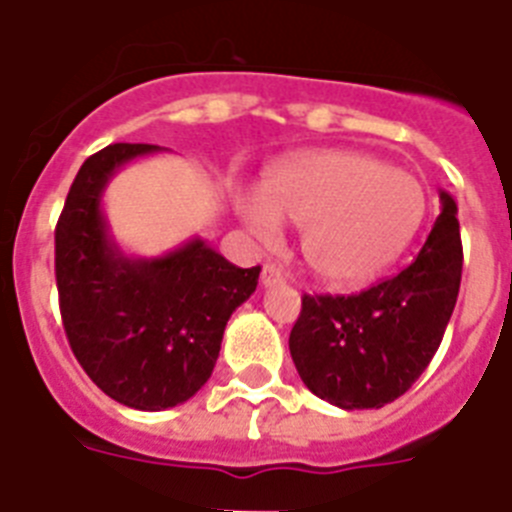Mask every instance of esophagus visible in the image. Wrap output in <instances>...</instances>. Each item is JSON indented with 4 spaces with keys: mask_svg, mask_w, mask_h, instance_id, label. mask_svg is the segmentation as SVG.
I'll use <instances>...</instances> for the list:
<instances>
[{
    "mask_svg": "<svg viewBox=\"0 0 512 512\" xmlns=\"http://www.w3.org/2000/svg\"><path fill=\"white\" fill-rule=\"evenodd\" d=\"M260 283H263L265 289H270V286H278V283H283V270L278 268V265L268 263L263 268V276H260Z\"/></svg>",
    "mask_w": 512,
    "mask_h": 512,
    "instance_id": "1",
    "label": "esophagus"
}]
</instances>
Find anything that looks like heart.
I'll return each instance as SVG.
<instances>
[{"mask_svg":"<svg viewBox=\"0 0 512 512\" xmlns=\"http://www.w3.org/2000/svg\"><path fill=\"white\" fill-rule=\"evenodd\" d=\"M249 231L276 242L283 221L302 226V255L330 286L372 281L409 247L427 216L422 179L354 148L307 150L239 195Z\"/></svg>","mask_w":512,"mask_h":512,"instance_id":"heart-1","label":"heart"}]
</instances>
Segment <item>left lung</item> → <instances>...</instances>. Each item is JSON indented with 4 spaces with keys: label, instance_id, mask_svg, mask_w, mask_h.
<instances>
[{
    "label": "left lung",
    "instance_id": "left-lung-1",
    "mask_svg": "<svg viewBox=\"0 0 512 512\" xmlns=\"http://www.w3.org/2000/svg\"><path fill=\"white\" fill-rule=\"evenodd\" d=\"M458 205L440 190V216L409 268L354 296H307L289 351L317 398L338 409H382L432 362L461 289Z\"/></svg>",
    "mask_w": 512,
    "mask_h": 512
}]
</instances>
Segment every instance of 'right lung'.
I'll use <instances>...</instances> for the list:
<instances>
[{"mask_svg": "<svg viewBox=\"0 0 512 512\" xmlns=\"http://www.w3.org/2000/svg\"><path fill=\"white\" fill-rule=\"evenodd\" d=\"M163 153L117 143L80 166L57 223L62 322L88 377L114 401L163 411L213 375L223 330L255 294L260 265L236 268L205 239L161 257H132L103 216V192L124 163Z\"/></svg>", "mask_w": 512, "mask_h": 512, "instance_id": "add662e5", "label": "right lung"}]
</instances>
